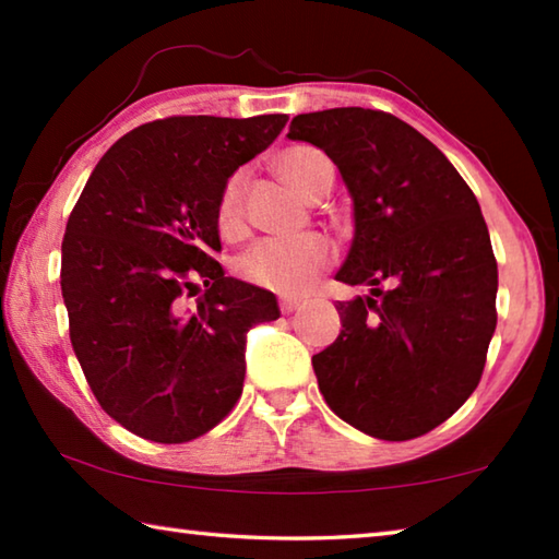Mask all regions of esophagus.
Returning <instances> with one entry per match:
<instances>
[{"label": "esophagus", "instance_id": "34e87169", "mask_svg": "<svg viewBox=\"0 0 559 559\" xmlns=\"http://www.w3.org/2000/svg\"><path fill=\"white\" fill-rule=\"evenodd\" d=\"M300 306H302V300H298V298H281V302H278V308H281L283 316L293 313V310H298Z\"/></svg>", "mask_w": 559, "mask_h": 559}]
</instances>
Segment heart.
Segmentation results:
<instances>
[{"mask_svg": "<svg viewBox=\"0 0 559 559\" xmlns=\"http://www.w3.org/2000/svg\"><path fill=\"white\" fill-rule=\"evenodd\" d=\"M278 177L293 192L306 197L313 189L318 175L330 167L328 157L318 147L293 145L273 159ZM243 173H234L219 189L216 197V229L226 239H236L243 234ZM335 259L333 243L320 234H302L298 239L281 241L266 239L251 246L236 261L239 276L251 286L266 288L283 296H302L316 286L320 273H323Z\"/></svg>", "mask_w": 559, "mask_h": 559, "instance_id": "b5f03b06", "label": "heart"}]
</instances>
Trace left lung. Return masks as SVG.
I'll use <instances>...</instances> for the list:
<instances>
[{
    "label": "left lung",
    "instance_id": "obj_1",
    "mask_svg": "<svg viewBox=\"0 0 559 559\" xmlns=\"http://www.w3.org/2000/svg\"><path fill=\"white\" fill-rule=\"evenodd\" d=\"M288 138L337 165L355 202L337 281L372 286V296L335 306L343 330L313 355L320 392L374 439L421 437L476 390L496 330L498 263L476 194L392 112H302Z\"/></svg>",
    "mask_w": 559,
    "mask_h": 559
}]
</instances>
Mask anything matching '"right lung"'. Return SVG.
<instances>
[{
    "mask_svg": "<svg viewBox=\"0 0 559 559\" xmlns=\"http://www.w3.org/2000/svg\"><path fill=\"white\" fill-rule=\"evenodd\" d=\"M286 122L278 112L145 122L100 157L73 206L61 243L71 345L103 412L138 437L192 441L239 402L246 333L278 306L214 261L216 197Z\"/></svg>",
    "mask_w": 559,
    "mask_h": 559,
    "instance_id": "right-lung-1",
    "label": "right lung"
}]
</instances>
